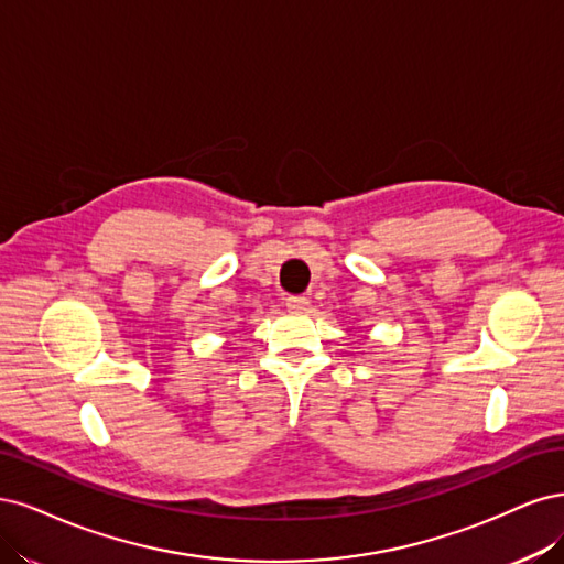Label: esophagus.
Masks as SVG:
<instances>
[{
  "label": "esophagus",
  "instance_id": "1",
  "mask_svg": "<svg viewBox=\"0 0 564 564\" xmlns=\"http://www.w3.org/2000/svg\"><path fill=\"white\" fill-rule=\"evenodd\" d=\"M285 306L290 308V312H306L308 300L302 297V295H288L285 297Z\"/></svg>",
  "mask_w": 564,
  "mask_h": 564
}]
</instances>
